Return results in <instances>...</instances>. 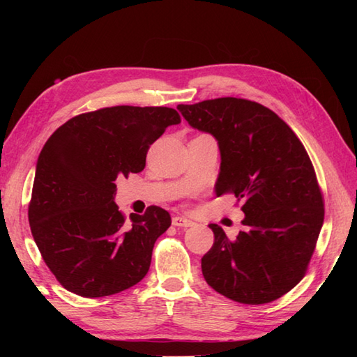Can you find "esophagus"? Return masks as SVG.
Segmentation results:
<instances>
[{"mask_svg": "<svg viewBox=\"0 0 357 357\" xmlns=\"http://www.w3.org/2000/svg\"><path fill=\"white\" fill-rule=\"evenodd\" d=\"M172 222L174 227H183V229H187V227H193L195 222L192 221V219H188L187 216H181V215H176L173 216Z\"/></svg>", "mask_w": 357, "mask_h": 357, "instance_id": "esophagus-1", "label": "esophagus"}]
</instances>
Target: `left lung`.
<instances>
[{
    "instance_id": "8db88e82",
    "label": "left lung",
    "mask_w": 357,
    "mask_h": 357,
    "mask_svg": "<svg viewBox=\"0 0 357 357\" xmlns=\"http://www.w3.org/2000/svg\"><path fill=\"white\" fill-rule=\"evenodd\" d=\"M195 130L218 141L216 196L242 199L244 230L233 241L218 224L201 259L207 284L241 304H267L305 275L324 224L313 164L298 136L275 112L241 98L179 104Z\"/></svg>"
}]
</instances>
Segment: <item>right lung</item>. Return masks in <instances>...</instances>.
<instances>
[{"label": "right lung", "mask_w": 357, "mask_h": 357, "mask_svg": "<svg viewBox=\"0 0 357 357\" xmlns=\"http://www.w3.org/2000/svg\"><path fill=\"white\" fill-rule=\"evenodd\" d=\"M179 123L174 109L116 105L69 119L44 144L29 224L66 290L102 298L147 275L155 242L172 218L151 206L127 224L115 204V181L141 172L150 144Z\"/></svg>", "instance_id": "add662e5"}]
</instances>
